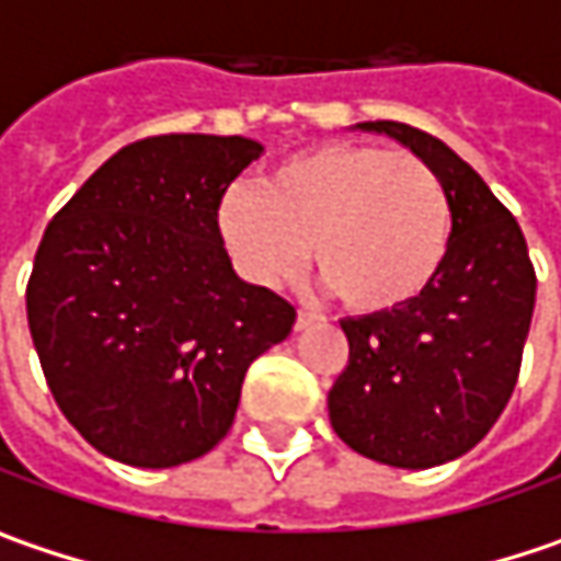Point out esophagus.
<instances>
[{
	"instance_id": "esophagus-1",
	"label": "esophagus",
	"mask_w": 561,
	"mask_h": 561,
	"mask_svg": "<svg viewBox=\"0 0 561 561\" xmlns=\"http://www.w3.org/2000/svg\"><path fill=\"white\" fill-rule=\"evenodd\" d=\"M316 319H319V312H316V309H300V312H297V329H306V325H309V322H316Z\"/></svg>"
}]
</instances>
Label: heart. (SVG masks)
<instances>
[{"mask_svg": "<svg viewBox=\"0 0 561 561\" xmlns=\"http://www.w3.org/2000/svg\"><path fill=\"white\" fill-rule=\"evenodd\" d=\"M217 229L236 267L274 284L312 264L357 316L409 306L450 245V201L419 156L367 142H319L277 162L259 191L232 187Z\"/></svg>", "mask_w": 561, "mask_h": 561, "instance_id": "1", "label": "heart"}]
</instances>
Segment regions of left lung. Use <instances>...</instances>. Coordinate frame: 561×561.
I'll use <instances>...</instances> for the list:
<instances>
[{
	"label": "left lung",
	"mask_w": 561,
	"mask_h": 561,
	"mask_svg": "<svg viewBox=\"0 0 561 561\" xmlns=\"http://www.w3.org/2000/svg\"><path fill=\"white\" fill-rule=\"evenodd\" d=\"M434 169L450 201V245L409 306L344 319L347 367L329 419L360 457L427 469L472 450L504 412L530 332L537 274L511 210L460 156L399 121H367Z\"/></svg>",
	"instance_id": "8db88e82"
}]
</instances>
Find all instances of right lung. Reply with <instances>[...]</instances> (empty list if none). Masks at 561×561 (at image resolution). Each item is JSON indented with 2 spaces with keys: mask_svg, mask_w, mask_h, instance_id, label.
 <instances>
[{
  "mask_svg": "<svg viewBox=\"0 0 561 561\" xmlns=\"http://www.w3.org/2000/svg\"><path fill=\"white\" fill-rule=\"evenodd\" d=\"M261 152L245 137H146L47 222L27 329L60 412L104 457H204L232 427L249 364L290 335L297 309L245 284L217 229L226 187Z\"/></svg>",
  "mask_w": 561,
  "mask_h": 561,
  "instance_id": "right-lung-1",
  "label": "right lung"
}]
</instances>
